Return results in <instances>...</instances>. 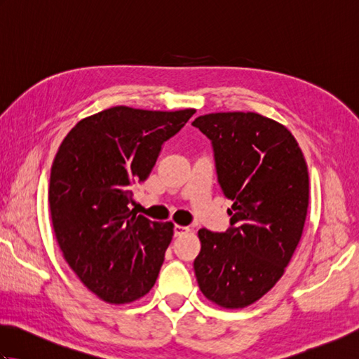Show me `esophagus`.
<instances>
[{
  "label": "esophagus",
  "instance_id": "34e87169",
  "mask_svg": "<svg viewBox=\"0 0 359 359\" xmlns=\"http://www.w3.org/2000/svg\"><path fill=\"white\" fill-rule=\"evenodd\" d=\"M189 231L188 226H182V225H174V236H182Z\"/></svg>",
  "mask_w": 359,
  "mask_h": 359
}]
</instances>
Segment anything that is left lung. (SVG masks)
<instances>
[{
	"label": "left lung",
	"instance_id": "8db88e82",
	"mask_svg": "<svg viewBox=\"0 0 359 359\" xmlns=\"http://www.w3.org/2000/svg\"><path fill=\"white\" fill-rule=\"evenodd\" d=\"M211 140L230 228L199 230L194 273L201 292L225 309H242L271 290L302 236L309 171L296 139L256 112H216L193 123Z\"/></svg>",
	"mask_w": 359,
	"mask_h": 359
}]
</instances>
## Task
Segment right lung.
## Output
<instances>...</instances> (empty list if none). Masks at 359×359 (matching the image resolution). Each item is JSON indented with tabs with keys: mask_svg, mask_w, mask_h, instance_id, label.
<instances>
[{
	"mask_svg": "<svg viewBox=\"0 0 359 359\" xmlns=\"http://www.w3.org/2000/svg\"><path fill=\"white\" fill-rule=\"evenodd\" d=\"M194 112L116 106L79 121L60 144L49 184L53 231L71 269L106 302H133L156 284L172 224L129 210L131 187L147 180Z\"/></svg>",
	"mask_w": 359,
	"mask_h": 359,
	"instance_id": "obj_1",
	"label": "right lung"
}]
</instances>
